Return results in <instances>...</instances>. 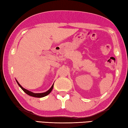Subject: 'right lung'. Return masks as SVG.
I'll return each mask as SVG.
<instances>
[{
  "label": "right lung",
  "mask_w": 128,
  "mask_h": 128,
  "mask_svg": "<svg viewBox=\"0 0 128 128\" xmlns=\"http://www.w3.org/2000/svg\"><path fill=\"white\" fill-rule=\"evenodd\" d=\"M16 82L18 83V84L19 85V86L22 88V90H23L24 92L26 93V94L29 95V96H32V97H38V98H40V97H43L44 96H46V95L49 94L50 93V92L52 91V89H53V88H54V84H53V85H52V86H51V88H50L49 90H48V91H46V92L42 93H32V92H30V91L28 90H26V89L23 88V87L20 86V84H19V83L18 82L17 80H16Z\"/></svg>",
  "instance_id": "obj_1"
}]
</instances>
